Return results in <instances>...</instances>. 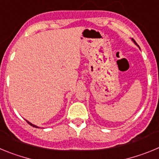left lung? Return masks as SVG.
<instances>
[{"instance_id": "8db88e82", "label": "left lung", "mask_w": 159, "mask_h": 159, "mask_svg": "<svg viewBox=\"0 0 159 159\" xmlns=\"http://www.w3.org/2000/svg\"><path fill=\"white\" fill-rule=\"evenodd\" d=\"M132 40H133V42H134V43H135V44H137V43H136V42H135V40H133V39H132Z\"/></svg>"}]
</instances>
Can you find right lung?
Instances as JSON below:
<instances>
[{
    "label": "right lung",
    "instance_id": "1",
    "mask_svg": "<svg viewBox=\"0 0 159 159\" xmlns=\"http://www.w3.org/2000/svg\"><path fill=\"white\" fill-rule=\"evenodd\" d=\"M27 123H29V125H31V126H32V127H36V126H35V125H33V124H32V123H30V122L27 121Z\"/></svg>",
    "mask_w": 159,
    "mask_h": 159
}]
</instances>
